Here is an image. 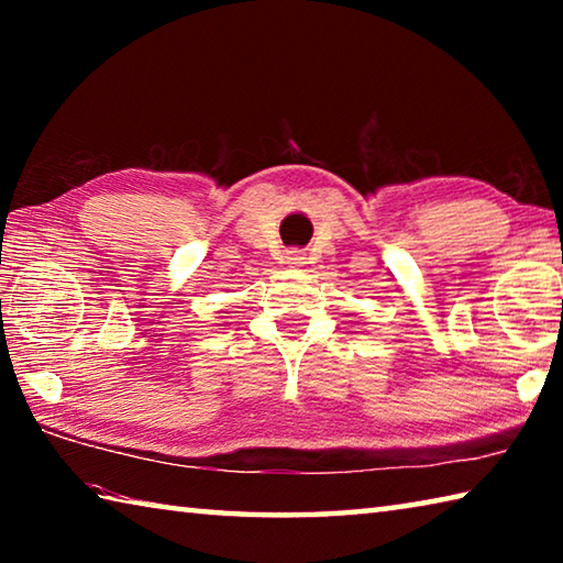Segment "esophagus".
Instances as JSON below:
<instances>
[{"label": "esophagus", "mask_w": 563, "mask_h": 563, "mask_svg": "<svg viewBox=\"0 0 563 563\" xmlns=\"http://www.w3.org/2000/svg\"><path fill=\"white\" fill-rule=\"evenodd\" d=\"M285 263H288L290 268H298V265L305 263V253L302 251H288V253H285Z\"/></svg>", "instance_id": "obj_1"}]
</instances>
